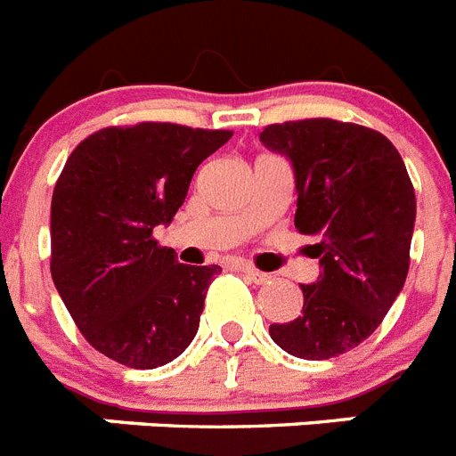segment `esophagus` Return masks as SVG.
<instances>
[{
	"label": "esophagus",
	"mask_w": 456,
	"mask_h": 456,
	"mask_svg": "<svg viewBox=\"0 0 456 456\" xmlns=\"http://www.w3.org/2000/svg\"><path fill=\"white\" fill-rule=\"evenodd\" d=\"M242 270L244 274H247V277H249L251 281H254V284H265V281H270V274H265V273H261V270H256V268H251V265H242Z\"/></svg>",
	"instance_id": "obj_1"
}]
</instances>
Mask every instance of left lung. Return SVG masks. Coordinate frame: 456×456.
I'll return each instance as SVG.
<instances>
[{
    "mask_svg": "<svg viewBox=\"0 0 456 456\" xmlns=\"http://www.w3.org/2000/svg\"><path fill=\"white\" fill-rule=\"evenodd\" d=\"M296 175V228L314 237L319 280L300 284L303 312L270 338L298 359H333L378 329L408 277L415 188L378 130L333 118L274 123L261 133Z\"/></svg>",
    "mask_w": 456,
    "mask_h": 456,
    "instance_id": "1",
    "label": "left lung"
}]
</instances>
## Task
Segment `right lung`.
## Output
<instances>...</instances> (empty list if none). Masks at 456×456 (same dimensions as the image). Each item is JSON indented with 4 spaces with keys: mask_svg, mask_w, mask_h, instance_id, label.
Wrapping results in <instances>:
<instances>
[{
    "mask_svg": "<svg viewBox=\"0 0 456 456\" xmlns=\"http://www.w3.org/2000/svg\"><path fill=\"white\" fill-rule=\"evenodd\" d=\"M232 137L176 123L102 127L67 158L51 202V274L86 340L149 370L198 333L219 265H183L153 240L198 165Z\"/></svg>",
    "mask_w": 456,
    "mask_h": 456,
    "instance_id": "obj_1",
    "label": "right lung"
}]
</instances>
